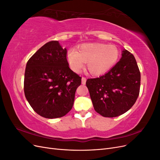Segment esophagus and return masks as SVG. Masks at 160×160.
Wrapping results in <instances>:
<instances>
[{
  "label": "esophagus",
  "mask_w": 160,
  "mask_h": 160,
  "mask_svg": "<svg viewBox=\"0 0 160 160\" xmlns=\"http://www.w3.org/2000/svg\"><path fill=\"white\" fill-rule=\"evenodd\" d=\"M86 81H87V79H86L85 77H82V78H81V83H82V84L85 85V83H86Z\"/></svg>",
  "instance_id": "1"
}]
</instances>
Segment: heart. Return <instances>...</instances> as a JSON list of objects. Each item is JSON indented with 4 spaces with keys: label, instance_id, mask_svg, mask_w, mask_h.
<instances>
[{
    "label": "heart",
    "instance_id": "1",
    "mask_svg": "<svg viewBox=\"0 0 160 160\" xmlns=\"http://www.w3.org/2000/svg\"><path fill=\"white\" fill-rule=\"evenodd\" d=\"M119 56L118 47L103 43H88L82 45L78 49L69 50L67 59L71 69L79 72L83 68L85 62L93 75H100L108 71L117 62Z\"/></svg>",
    "mask_w": 160,
    "mask_h": 160
}]
</instances>
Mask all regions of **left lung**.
Instances as JSON below:
<instances>
[{"mask_svg": "<svg viewBox=\"0 0 160 160\" xmlns=\"http://www.w3.org/2000/svg\"><path fill=\"white\" fill-rule=\"evenodd\" d=\"M122 56L107 73L86 81L95 111L105 118L127 112L139 94L141 75L136 60L125 49Z\"/></svg>", "mask_w": 160, "mask_h": 160, "instance_id": "8db88e82", "label": "left lung"}]
</instances>
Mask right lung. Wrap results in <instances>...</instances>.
<instances>
[{
	"mask_svg": "<svg viewBox=\"0 0 160 160\" xmlns=\"http://www.w3.org/2000/svg\"><path fill=\"white\" fill-rule=\"evenodd\" d=\"M81 77L72 71L67 59V49L51 41L29 59L25 69L24 91L33 110L48 119L61 118L73 105Z\"/></svg>",
	"mask_w": 160,
	"mask_h": 160,
	"instance_id": "1",
	"label": "right lung"
}]
</instances>
